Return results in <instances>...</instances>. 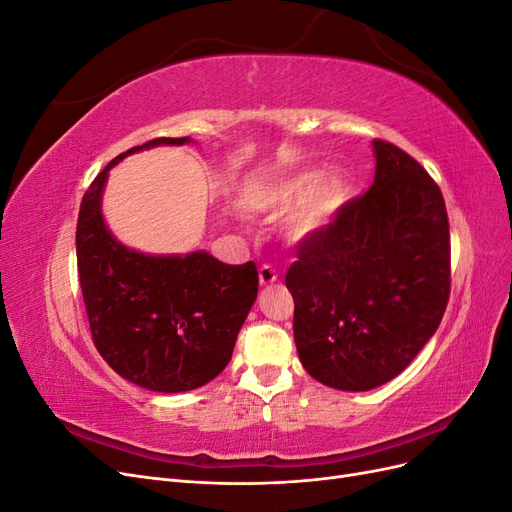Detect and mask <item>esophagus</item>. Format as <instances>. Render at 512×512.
<instances>
[{"label": "esophagus", "mask_w": 512, "mask_h": 512, "mask_svg": "<svg viewBox=\"0 0 512 512\" xmlns=\"http://www.w3.org/2000/svg\"><path fill=\"white\" fill-rule=\"evenodd\" d=\"M258 277H260V284L262 286H269V284H273L277 280V271L271 265H262L258 269Z\"/></svg>", "instance_id": "esophagus-1"}]
</instances>
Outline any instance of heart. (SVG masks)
I'll return each mask as SVG.
<instances>
[{"label":"heart","instance_id":"obj_1","mask_svg":"<svg viewBox=\"0 0 512 512\" xmlns=\"http://www.w3.org/2000/svg\"><path fill=\"white\" fill-rule=\"evenodd\" d=\"M322 179V170L292 175L262 194L260 207L271 215H286L297 208L288 222V235L294 241L316 237L333 224L352 194V185L344 175H333L320 186Z\"/></svg>","mask_w":512,"mask_h":512}]
</instances>
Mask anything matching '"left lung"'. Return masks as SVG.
I'll use <instances>...</instances> for the list:
<instances>
[{"instance_id": "1", "label": "left lung", "mask_w": 512, "mask_h": 512, "mask_svg": "<svg viewBox=\"0 0 512 512\" xmlns=\"http://www.w3.org/2000/svg\"><path fill=\"white\" fill-rule=\"evenodd\" d=\"M371 188L303 239L286 273L307 374L369 391L401 374L440 327L451 294L444 196L404 149L376 138Z\"/></svg>"}]
</instances>
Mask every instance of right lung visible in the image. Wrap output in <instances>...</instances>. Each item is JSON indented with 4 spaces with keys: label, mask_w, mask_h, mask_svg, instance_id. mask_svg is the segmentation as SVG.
<instances>
[{
    "label": "right lung",
    "mask_w": 512,
    "mask_h": 512,
    "mask_svg": "<svg viewBox=\"0 0 512 512\" xmlns=\"http://www.w3.org/2000/svg\"><path fill=\"white\" fill-rule=\"evenodd\" d=\"M183 138H153L108 162L87 188L76 224V260L89 329L119 376L158 393H183L228 365L258 294V271L207 252L147 256L108 232L100 200L111 170L130 153Z\"/></svg>",
    "instance_id": "1"
}]
</instances>
